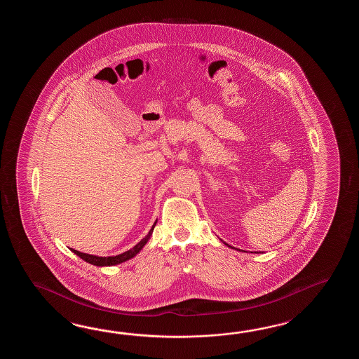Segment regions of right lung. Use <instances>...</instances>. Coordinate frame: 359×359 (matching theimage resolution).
Returning <instances> with one entry per match:
<instances>
[{
  "label": "right lung",
  "mask_w": 359,
  "mask_h": 359,
  "mask_svg": "<svg viewBox=\"0 0 359 359\" xmlns=\"http://www.w3.org/2000/svg\"><path fill=\"white\" fill-rule=\"evenodd\" d=\"M154 227H155V224L153 226V229L149 231V233L146 235L140 243H138L135 248H132L128 252H123V254H119V255H115V257H96V255H90V254H86V252H76L74 249H70L72 252L76 254L78 257H81L82 259L86 260L87 263H91L93 266H99V267H104V266H114V264H121L123 262H126V260L130 259V258H133L136 254H137L144 246H145L146 243H147V240L150 238V235L153 233Z\"/></svg>",
  "instance_id": "1"
}]
</instances>
